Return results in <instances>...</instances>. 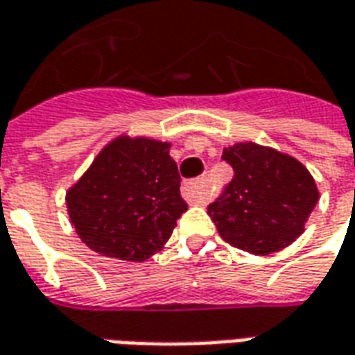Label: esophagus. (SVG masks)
<instances>
[{
  "instance_id": "1",
  "label": "esophagus",
  "mask_w": 355,
  "mask_h": 355,
  "mask_svg": "<svg viewBox=\"0 0 355 355\" xmlns=\"http://www.w3.org/2000/svg\"><path fill=\"white\" fill-rule=\"evenodd\" d=\"M182 198L188 203H205V182L192 180L182 186Z\"/></svg>"
}]
</instances>
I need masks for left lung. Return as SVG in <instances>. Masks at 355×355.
I'll list each match as a JSON object with an SVG mask.
<instances>
[{
	"label": "left lung",
	"instance_id": "8db88e82",
	"mask_svg": "<svg viewBox=\"0 0 355 355\" xmlns=\"http://www.w3.org/2000/svg\"><path fill=\"white\" fill-rule=\"evenodd\" d=\"M223 159L234 177L207 207L220 238L254 255L290 246L319 200L311 173L288 153L255 142L225 148Z\"/></svg>",
	"mask_w": 355,
	"mask_h": 355
}]
</instances>
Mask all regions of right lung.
Instances as JSON below:
<instances>
[{"mask_svg": "<svg viewBox=\"0 0 355 355\" xmlns=\"http://www.w3.org/2000/svg\"><path fill=\"white\" fill-rule=\"evenodd\" d=\"M169 148V142L121 135L69 188V219L90 250L146 261L165 246L188 209Z\"/></svg>", "mask_w": 355, "mask_h": 355, "instance_id": "obj_1", "label": "right lung"}]
</instances>
